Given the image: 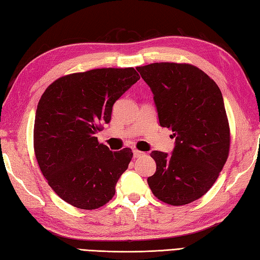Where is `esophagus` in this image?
I'll return each instance as SVG.
<instances>
[{
    "label": "esophagus",
    "instance_id": "esophagus-1",
    "mask_svg": "<svg viewBox=\"0 0 260 260\" xmlns=\"http://www.w3.org/2000/svg\"><path fill=\"white\" fill-rule=\"evenodd\" d=\"M144 152H142V151H139V150H133V155H134V157H141V156H143L144 155Z\"/></svg>",
    "mask_w": 260,
    "mask_h": 260
}]
</instances>
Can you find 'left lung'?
<instances>
[{"label": "left lung", "mask_w": 260, "mask_h": 260, "mask_svg": "<svg viewBox=\"0 0 260 260\" xmlns=\"http://www.w3.org/2000/svg\"><path fill=\"white\" fill-rule=\"evenodd\" d=\"M136 70L153 92L159 125L175 137L172 155L151 153L156 171L147 183L171 206L191 203L210 190L228 158L230 129L222 93L189 63L155 62Z\"/></svg>", "instance_id": "8db88e82"}]
</instances>
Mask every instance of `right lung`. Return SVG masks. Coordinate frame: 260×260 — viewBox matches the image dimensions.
Listing matches in <instances>:
<instances>
[{
	"mask_svg": "<svg viewBox=\"0 0 260 260\" xmlns=\"http://www.w3.org/2000/svg\"><path fill=\"white\" fill-rule=\"evenodd\" d=\"M140 79L134 68H102L53 81L38 104L33 131L43 176L63 201L93 210L115 194L133 153L113 152L96 134L112 118L115 102Z\"/></svg>",
	"mask_w": 260,
	"mask_h": 260,
	"instance_id": "1",
	"label": "right lung"
}]
</instances>
